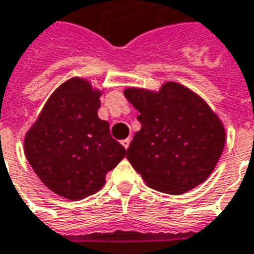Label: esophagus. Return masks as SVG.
Here are the masks:
<instances>
[{
    "mask_svg": "<svg viewBox=\"0 0 254 254\" xmlns=\"http://www.w3.org/2000/svg\"><path fill=\"white\" fill-rule=\"evenodd\" d=\"M121 144L125 147V148H127L129 147V144H130V137H127V139H124L121 141Z\"/></svg>",
    "mask_w": 254,
    "mask_h": 254,
    "instance_id": "1",
    "label": "esophagus"
}]
</instances>
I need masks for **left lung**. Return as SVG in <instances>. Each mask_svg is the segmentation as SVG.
Listing matches in <instances>:
<instances>
[{
  "mask_svg": "<svg viewBox=\"0 0 254 254\" xmlns=\"http://www.w3.org/2000/svg\"><path fill=\"white\" fill-rule=\"evenodd\" d=\"M125 96L141 124L127 158L147 186L177 195L205 182L226 141L224 127L206 103L176 82L158 93L129 88Z\"/></svg>",
  "mask_w": 254,
  "mask_h": 254,
  "instance_id": "8db88e82",
  "label": "left lung"
}]
</instances>
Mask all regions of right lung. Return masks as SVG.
I'll list each match as a JSON object with an SVG mask.
<instances>
[{
  "label": "right lung",
  "instance_id": "add662e5",
  "mask_svg": "<svg viewBox=\"0 0 254 254\" xmlns=\"http://www.w3.org/2000/svg\"><path fill=\"white\" fill-rule=\"evenodd\" d=\"M100 92L72 78L53 92L26 134L24 154L41 182L71 201L102 189L127 150L97 117Z\"/></svg>",
  "mask_w": 254,
  "mask_h": 254
}]
</instances>
